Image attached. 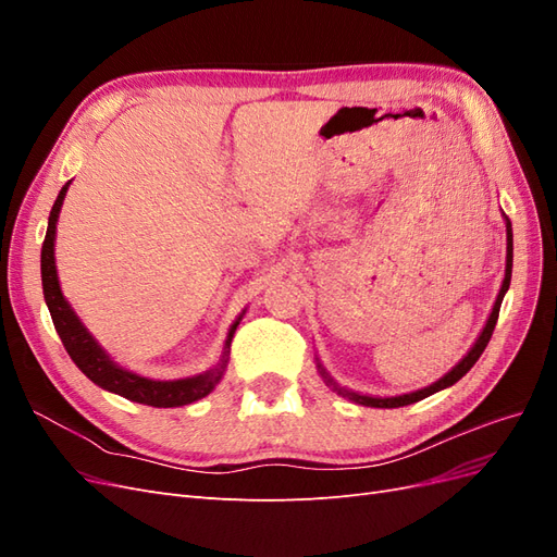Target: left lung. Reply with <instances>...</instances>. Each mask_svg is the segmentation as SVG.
I'll return each instance as SVG.
<instances>
[{
	"label": "left lung",
	"instance_id": "1",
	"mask_svg": "<svg viewBox=\"0 0 557 557\" xmlns=\"http://www.w3.org/2000/svg\"><path fill=\"white\" fill-rule=\"evenodd\" d=\"M504 221H507V272H504V281H502V288H499V295H497V299H495V307H493V311H491V315H487V323H485V327H483V332L479 334V339L474 342V346L469 348V352L467 356L455 364L450 372L446 374V376H442L440 381L436 383H432V385H428V387H423V391H416V393H409V395H397V397H369V395H360V393H352V391H346V387H342V385H336V381L325 372V367L320 364V360L315 358V364H318V372H320V376L325 379V383L332 387V391L336 393V395H342V397H346V399H352L356 404H362V407H376V409H397V407H407V404H413V401H420V399H425V397H430V395H434V393H440V391H444V387H448V385H453V383H458L471 367L476 364V360L481 358V352L485 350V346H487V342H491V336H493V332H495V325H497V318H499V307H502V299H504V295H507V290H509V283H511V267H513V232H511V221L507 215H504Z\"/></svg>",
	"mask_w": 557,
	"mask_h": 557
}]
</instances>
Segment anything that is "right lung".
<instances>
[{"label": "right lung", "instance_id": "1", "mask_svg": "<svg viewBox=\"0 0 557 557\" xmlns=\"http://www.w3.org/2000/svg\"><path fill=\"white\" fill-rule=\"evenodd\" d=\"M70 183L72 181H66L62 185L55 205H53V209H50L46 239H44V246H41L44 299L48 305L50 318H53V325L60 334V339H62L66 352H70V358L95 385L104 387V391L121 395L125 399L146 404V407L172 409V407H185V404H193L201 397H207L218 385V381L223 379L234 330H237L239 320L244 318L246 311L237 320H234L230 332H227L221 362H218L213 369H209V372H205V374H197V376H190V379H178V381H153V379H146V376L134 374V372H127V369H123V367H117L107 356V350L95 342V336L86 330V325L81 323L78 315L70 307V301L64 299V295L60 290L58 269H55V225H58L60 209H62V201H64L66 188H70Z\"/></svg>", "mask_w": 557, "mask_h": 557}]
</instances>
